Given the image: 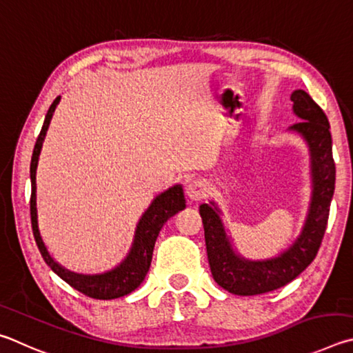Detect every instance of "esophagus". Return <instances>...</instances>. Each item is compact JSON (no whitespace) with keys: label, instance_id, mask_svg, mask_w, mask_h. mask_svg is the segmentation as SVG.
Listing matches in <instances>:
<instances>
[{"label":"esophagus","instance_id":"1","mask_svg":"<svg viewBox=\"0 0 353 353\" xmlns=\"http://www.w3.org/2000/svg\"><path fill=\"white\" fill-rule=\"evenodd\" d=\"M208 183L203 180H194L186 186V194L190 201H200L208 195Z\"/></svg>","mask_w":353,"mask_h":353}]
</instances>
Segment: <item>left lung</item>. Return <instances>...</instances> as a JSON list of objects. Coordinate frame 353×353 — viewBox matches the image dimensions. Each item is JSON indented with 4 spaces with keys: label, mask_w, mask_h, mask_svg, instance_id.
I'll use <instances>...</instances> for the list:
<instances>
[{
    "label": "left lung",
    "mask_w": 353,
    "mask_h": 353,
    "mask_svg": "<svg viewBox=\"0 0 353 353\" xmlns=\"http://www.w3.org/2000/svg\"><path fill=\"white\" fill-rule=\"evenodd\" d=\"M290 99L293 113L301 121L288 130L298 133L307 144L312 176L307 217L294 242L276 257L250 261L234 248L217 203L209 201L200 206L212 277L232 294L254 296L287 285L313 262L323 242L336 172L332 157L330 123L324 111L304 90H294Z\"/></svg>",
    "instance_id": "obj_1"
}]
</instances>
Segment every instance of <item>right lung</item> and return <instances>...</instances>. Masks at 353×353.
Listing matches in <instances>:
<instances>
[{
  "instance_id": "add662e5",
  "label": "right lung",
  "mask_w": 353,
  "mask_h": 353,
  "mask_svg": "<svg viewBox=\"0 0 353 353\" xmlns=\"http://www.w3.org/2000/svg\"><path fill=\"white\" fill-rule=\"evenodd\" d=\"M60 99V96L55 99L48 110L41 132L35 142L32 159H30V184H32V194H30V221H32L35 242L43 259H45V262L51 267L54 273L61 277L66 283H70L72 288H76L77 292L83 293L85 296H90L92 299L108 301L121 298V296L134 292L141 285L142 281L145 279L147 271L152 263L154 242H157L161 228H163V225L170 217L186 208L183 186L181 184H173L172 188L154 196L150 206L145 209V212L141 215L138 225H136L130 251L123 257V261L117 263L114 268L99 274H82L74 273V271L61 267L49 254L46 245L43 242V237L39 230V214H37V167H39L41 147L46 138L49 123H51L54 111L57 108Z\"/></svg>"
}]
</instances>
